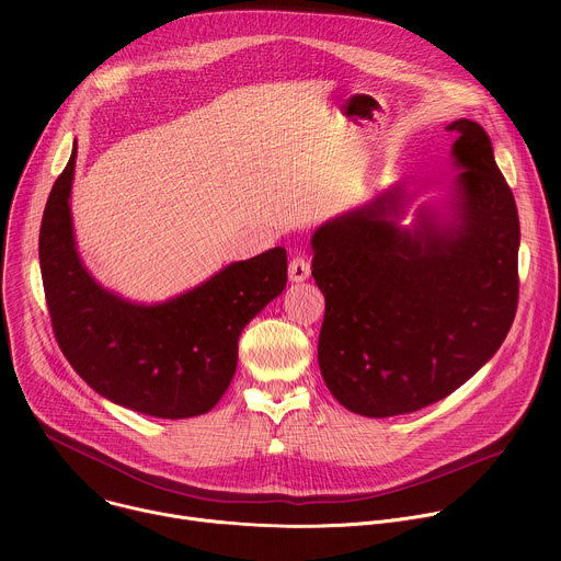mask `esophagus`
<instances>
[{"instance_id": "1", "label": "esophagus", "mask_w": 561, "mask_h": 561, "mask_svg": "<svg viewBox=\"0 0 561 561\" xmlns=\"http://www.w3.org/2000/svg\"><path fill=\"white\" fill-rule=\"evenodd\" d=\"M310 275V264L306 257H293L288 264V277L293 282H304Z\"/></svg>"}]
</instances>
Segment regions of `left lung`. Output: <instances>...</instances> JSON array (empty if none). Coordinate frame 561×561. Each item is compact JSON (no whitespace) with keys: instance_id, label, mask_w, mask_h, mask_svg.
<instances>
[{"instance_id":"obj_1","label":"left lung","mask_w":561,"mask_h":561,"mask_svg":"<svg viewBox=\"0 0 561 561\" xmlns=\"http://www.w3.org/2000/svg\"><path fill=\"white\" fill-rule=\"evenodd\" d=\"M446 130L463 167L457 228H397L394 188L312 234V277L327 299L319 370L337 402L366 417L439 402L497 353L517 312L513 191L482 126L457 119Z\"/></svg>"}]
</instances>
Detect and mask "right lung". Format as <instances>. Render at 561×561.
Wrapping results in <instances>:
<instances>
[{
  "label": "right lung",
  "mask_w": 561,
  "mask_h": 561,
  "mask_svg": "<svg viewBox=\"0 0 561 561\" xmlns=\"http://www.w3.org/2000/svg\"><path fill=\"white\" fill-rule=\"evenodd\" d=\"M75 157L77 146L39 228L44 295L64 357L130 411L162 420L208 413L234 375L239 335L286 286V251L234 262L167 304H128L95 284L77 257L68 206Z\"/></svg>",
  "instance_id": "right-lung-1"
}]
</instances>
